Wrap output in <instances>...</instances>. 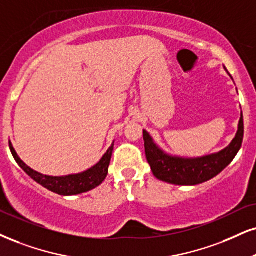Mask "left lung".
<instances>
[{
	"label": "left lung",
	"instance_id": "obj_1",
	"mask_svg": "<svg viewBox=\"0 0 256 256\" xmlns=\"http://www.w3.org/2000/svg\"><path fill=\"white\" fill-rule=\"evenodd\" d=\"M244 115L238 122L236 136L228 147L220 152L197 159H182L167 156L156 144L146 130H144V152L153 174L159 180L174 185H197L210 180L220 173L234 158L244 141Z\"/></svg>",
	"mask_w": 256,
	"mask_h": 256
}]
</instances>
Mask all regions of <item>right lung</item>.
Instances as JSON below:
<instances>
[{
  "mask_svg": "<svg viewBox=\"0 0 256 256\" xmlns=\"http://www.w3.org/2000/svg\"><path fill=\"white\" fill-rule=\"evenodd\" d=\"M9 148L14 156L15 162L18 164V166L30 176L33 180H36L38 184L42 185L47 190L54 192V194L62 196H74L80 194L83 192H88L92 188L102 184V182L106 179L108 174V167L112 159V154L114 150V144L109 147L106 153L102 156L98 164H96L94 167L88 170V171L78 173V174H71L65 176H44L41 173L34 171L30 167H28L20 158L18 156L14 147L12 146L9 141Z\"/></svg>",
  "mask_w": 256,
  "mask_h": 256,
  "instance_id": "add662e5",
  "label": "right lung"
}]
</instances>
